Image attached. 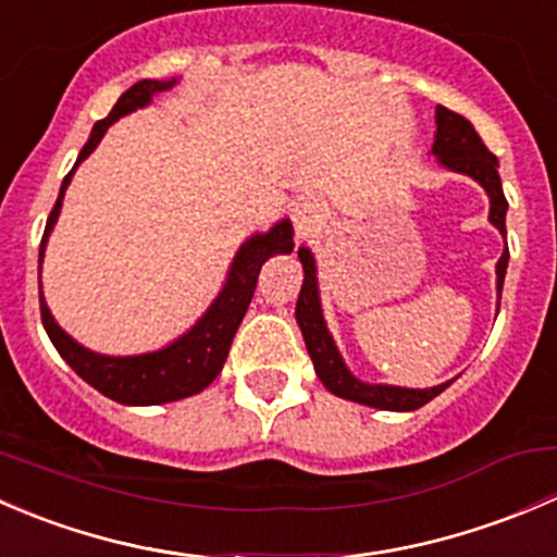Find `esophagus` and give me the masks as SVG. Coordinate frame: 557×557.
<instances>
[{"label":"esophagus","mask_w":557,"mask_h":557,"mask_svg":"<svg viewBox=\"0 0 557 557\" xmlns=\"http://www.w3.org/2000/svg\"><path fill=\"white\" fill-rule=\"evenodd\" d=\"M323 223V210H320L318 199L314 196H301L294 205V226L299 232V237H310Z\"/></svg>","instance_id":"34e87169"}]
</instances>
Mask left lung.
Here are the masks:
<instances>
[{
	"mask_svg": "<svg viewBox=\"0 0 557 557\" xmlns=\"http://www.w3.org/2000/svg\"><path fill=\"white\" fill-rule=\"evenodd\" d=\"M431 156L440 161L445 170L466 174L474 183L485 188L487 199H491V212L487 221L502 232L507 239V199H504L502 177H498V159L491 150L482 145L480 134L474 132L469 121L458 112L447 110V107H436V134L434 145H431ZM299 261L305 269V283H301L299 301H296V323H299L301 336H305L307 352H310L314 363V374L320 383L329 387L334 396L347 398V401L363 404V407L387 409V412H412V409L423 407L431 398L440 396L445 387L453 385V380L434 387H401V385H385V383H367L358 380L356 374L347 369L345 358H342L339 347H336L334 336H331L329 325L323 318V305H320V288H318V263L310 247H299ZM509 250L502 252L496 263V294L502 301L504 277H507Z\"/></svg>",
	"mask_w": 557,
	"mask_h": 557,
	"instance_id": "8db88e82",
	"label": "left lung"
}]
</instances>
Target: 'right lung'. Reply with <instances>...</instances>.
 I'll list each match as a JSON object with an SVG mask.
<instances>
[{
	"label": "right lung",
	"mask_w": 557,
	"mask_h": 557,
	"mask_svg": "<svg viewBox=\"0 0 557 557\" xmlns=\"http://www.w3.org/2000/svg\"><path fill=\"white\" fill-rule=\"evenodd\" d=\"M180 83V77L172 81H139L117 99L115 107L104 121H97L91 128V137L83 145L81 156H77L75 166L66 174L61 183L59 199H55L53 210H50L48 223H45L42 243H39V274H42V258L48 237L53 232L55 221H59L61 201H64L66 188L72 183V174L77 166L97 150L102 143L107 128L117 121V117L128 115L134 110H143L153 102L159 94L170 91ZM294 250V223L288 218L274 223L269 232H256L239 245L237 256H234L232 267H228L226 283L218 290L212 305L207 307L205 314L190 325L185 334L172 339L170 345L159 347L150 352H137V356H107L83 347L81 342L72 339L59 323H55L53 312L48 310L42 290H39V312H42V325L48 331L50 342L59 350V356L70 363L77 372V377L86 380L88 385L97 387L99 393L117 404H128V407H150V404H170L180 398L196 396L205 391L212 380L221 374L223 363H226L228 347H232L234 334H237L239 323H243L247 307H250L252 290H256L258 272L263 263L277 252ZM42 288V283H39Z\"/></svg>",
	"instance_id": "right-lung-1"
}]
</instances>
